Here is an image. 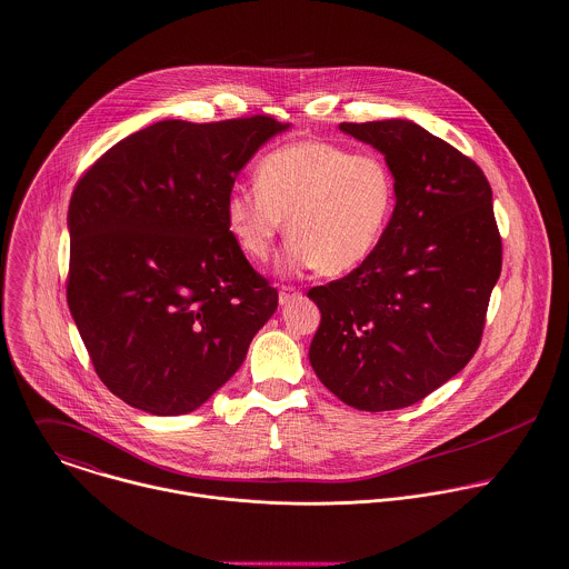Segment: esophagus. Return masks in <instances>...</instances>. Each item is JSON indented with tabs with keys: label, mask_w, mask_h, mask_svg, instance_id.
<instances>
[{
	"label": "esophagus",
	"mask_w": 569,
	"mask_h": 569,
	"mask_svg": "<svg viewBox=\"0 0 569 569\" xmlns=\"http://www.w3.org/2000/svg\"><path fill=\"white\" fill-rule=\"evenodd\" d=\"M301 297V292L297 290V288H292V286H283L281 290H279V303L281 306H286V303H290V301H295V299H299Z\"/></svg>",
	"instance_id": "obj_1"
}]
</instances>
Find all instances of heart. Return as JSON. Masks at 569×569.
<instances>
[{"instance_id":"obj_1","label":"heart","mask_w":569,"mask_h":569,"mask_svg":"<svg viewBox=\"0 0 569 569\" xmlns=\"http://www.w3.org/2000/svg\"><path fill=\"white\" fill-rule=\"evenodd\" d=\"M396 207V180L373 153H351L326 140H299L266 153L257 187H234L227 198L228 228L257 263H263L288 220L279 270L317 266L345 274L380 246Z\"/></svg>"}]
</instances>
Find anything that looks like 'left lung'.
<instances>
[{
    "label": "left lung",
    "instance_id": "1",
    "mask_svg": "<svg viewBox=\"0 0 569 569\" xmlns=\"http://www.w3.org/2000/svg\"><path fill=\"white\" fill-rule=\"evenodd\" d=\"M339 129L385 156L396 207L365 263L308 292L321 310L310 362L345 405L402 409L451 380L479 347L501 272L492 189L470 158L411 120Z\"/></svg>",
    "mask_w": 569,
    "mask_h": 569
}]
</instances>
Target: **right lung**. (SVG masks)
<instances>
[{
	"mask_svg": "<svg viewBox=\"0 0 569 569\" xmlns=\"http://www.w3.org/2000/svg\"><path fill=\"white\" fill-rule=\"evenodd\" d=\"M290 124L272 116L153 122L74 187L68 306L103 385L133 409L182 416L241 367L277 310L227 220L237 173Z\"/></svg>",
	"mask_w": 569,
	"mask_h": 569,
	"instance_id": "1",
	"label": "right lung"
}]
</instances>
